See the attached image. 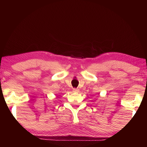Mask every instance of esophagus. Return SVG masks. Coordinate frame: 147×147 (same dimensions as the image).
<instances>
[{"label": "esophagus", "mask_w": 147, "mask_h": 147, "mask_svg": "<svg viewBox=\"0 0 147 147\" xmlns=\"http://www.w3.org/2000/svg\"><path fill=\"white\" fill-rule=\"evenodd\" d=\"M73 91L74 92H78V90L77 88H74L73 89Z\"/></svg>", "instance_id": "obj_1"}]
</instances>
